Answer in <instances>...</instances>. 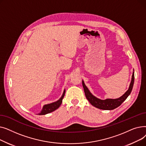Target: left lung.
<instances>
[{"mask_svg": "<svg viewBox=\"0 0 146 146\" xmlns=\"http://www.w3.org/2000/svg\"><path fill=\"white\" fill-rule=\"evenodd\" d=\"M134 82V73L133 72L132 75L131 82L130 83L129 89L122 96H121L118 99H106L105 100H101V99H99L92 95L91 93L89 92V90H88V88L85 85L83 81H82V85L84 89V91H85L86 97L92 105L95 106L96 108H98L101 110H112L120 106L122 104V103L127 98V97L129 95V94H131V90L133 89Z\"/></svg>", "mask_w": 146, "mask_h": 146, "instance_id": "8db88e82", "label": "left lung"}]
</instances>
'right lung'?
Segmentation results:
<instances>
[{"label":"right lung","mask_w":146,"mask_h":146,"mask_svg":"<svg viewBox=\"0 0 146 146\" xmlns=\"http://www.w3.org/2000/svg\"><path fill=\"white\" fill-rule=\"evenodd\" d=\"M66 92V90H64L63 92V94L62 96L61 97V98L58 100L57 101L53 102L50 104H47V105H45L43 106L42 109L41 110V111L40 112V113H39V115H45L47 113H50L56 110L57 108H59V106L61 105V103H62V100L64 96V94Z\"/></svg>","instance_id":"add662e5"}]
</instances>
